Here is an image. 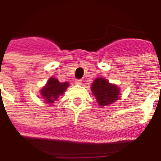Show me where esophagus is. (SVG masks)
<instances>
[{
  "mask_svg": "<svg viewBox=\"0 0 161 161\" xmlns=\"http://www.w3.org/2000/svg\"><path fill=\"white\" fill-rule=\"evenodd\" d=\"M75 83L77 85H81L82 84V80H76Z\"/></svg>",
  "mask_w": 161,
  "mask_h": 161,
  "instance_id": "esophagus-1",
  "label": "esophagus"
}]
</instances>
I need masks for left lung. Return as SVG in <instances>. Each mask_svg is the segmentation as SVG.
Here are the masks:
<instances>
[{
    "mask_svg": "<svg viewBox=\"0 0 161 161\" xmlns=\"http://www.w3.org/2000/svg\"><path fill=\"white\" fill-rule=\"evenodd\" d=\"M93 95L101 107L112 104L120 98V88L103 78H97L91 85Z\"/></svg>",
    "mask_w": 161,
    "mask_h": 161,
    "instance_id": "left-lung-1",
    "label": "left lung"
}]
</instances>
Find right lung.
Masks as SVG:
<instances>
[{"instance_id":"1","label":"right lung","mask_w":161,"mask_h":161,"mask_svg":"<svg viewBox=\"0 0 161 161\" xmlns=\"http://www.w3.org/2000/svg\"><path fill=\"white\" fill-rule=\"evenodd\" d=\"M69 83H60L58 78L52 77L47 80V83L41 88L40 90V96L43 98L45 103L48 104H53L54 101H56L62 96L68 88Z\"/></svg>"}]
</instances>
